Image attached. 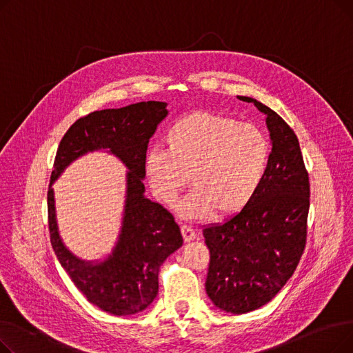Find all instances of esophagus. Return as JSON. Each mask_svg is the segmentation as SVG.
Wrapping results in <instances>:
<instances>
[{
  "label": "esophagus",
  "mask_w": 353,
  "mask_h": 353,
  "mask_svg": "<svg viewBox=\"0 0 353 353\" xmlns=\"http://www.w3.org/2000/svg\"><path fill=\"white\" fill-rule=\"evenodd\" d=\"M181 234L186 242H192V240L196 239V232L189 226H181Z\"/></svg>",
  "instance_id": "esophagus-1"
}]
</instances>
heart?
<instances>
[{"label": "heart", "mask_w": 353, "mask_h": 353, "mask_svg": "<svg viewBox=\"0 0 353 353\" xmlns=\"http://www.w3.org/2000/svg\"><path fill=\"white\" fill-rule=\"evenodd\" d=\"M169 145L154 143L144 160L153 194L165 205L188 186L194 190L179 205L189 220L230 216L243 210L265 177L270 143L250 123L197 111L177 120L167 134Z\"/></svg>", "instance_id": "heart-1"}]
</instances>
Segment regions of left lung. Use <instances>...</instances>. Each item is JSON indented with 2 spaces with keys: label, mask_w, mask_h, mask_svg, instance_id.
<instances>
[{
  "label": "left lung",
  "mask_w": 353,
  "mask_h": 353,
  "mask_svg": "<svg viewBox=\"0 0 353 353\" xmlns=\"http://www.w3.org/2000/svg\"><path fill=\"white\" fill-rule=\"evenodd\" d=\"M266 114L272 153L249 205L225 223L203 229L210 250L206 292L221 310L242 314L270 302L290 279L306 245L310 184L299 140L289 124L252 97Z\"/></svg>",
  "instance_id": "obj_1"
}]
</instances>
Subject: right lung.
<instances>
[{"mask_svg": "<svg viewBox=\"0 0 353 353\" xmlns=\"http://www.w3.org/2000/svg\"><path fill=\"white\" fill-rule=\"evenodd\" d=\"M165 103L141 101L107 108L79 119L60 141L47 193L51 246L64 270L87 301L117 316L150 306L159 293V269L183 245L173 214L144 197L143 179L148 140L167 116ZM108 148L130 170L123 226L114 253L103 263H84L62 243L54 220L53 180L80 155Z\"/></svg>", "mask_w": 353, "mask_h": 353, "instance_id": "1", "label": "right lung"}]
</instances>
